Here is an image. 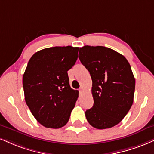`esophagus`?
I'll use <instances>...</instances> for the list:
<instances>
[{"mask_svg": "<svg viewBox=\"0 0 154 154\" xmlns=\"http://www.w3.org/2000/svg\"><path fill=\"white\" fill-rule=\"evenodd\" d=\"M79 92H80V93H81V92H82V91H83V89H82V88H80V89H79Z\"/></svg>", "mask_w": 154, "mask_h": 154, "instance_id": "obj_1", "label": "esophagus"}]
</instances>
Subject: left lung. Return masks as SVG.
<instances>
[{
    "label": "left lung",
    "mask_w": 154,
    "mask_h": 154,
    "mask_svg": "<svg viewBox=\"0 0 154 154\" xmlns=\"http://www.w3.org/2000/svg\"><path fill=\"white\" fill-rule=\"evenodd\" d=\"M79 59L92 81L94 105L85 112L88 123L97 129L115 126L133 103L136 81L130 64L122 54L102 46L79 48Z\"/></svg>",
    "instance_id": "1"
}]
</instances>
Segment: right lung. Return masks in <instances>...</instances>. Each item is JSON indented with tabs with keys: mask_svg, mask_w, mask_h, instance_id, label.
<instances>
[{
	"mask_svg": "<svg viewBox=\"0 0 154 154\" xmlns=\"http://www.w3.org/2000/svg\"><path fill=\"white\" fill-rule=\"evenodd\" d=\"M79 47H54L31 57L23 76L25 100L37 121L46 128L67 123L78 98L71 88L67 71L75 65Z\"/></svg>",
	"mask_w": 154,
	"mask_h": 154,
	"instance_id": "right-lung-1",
	"label": "right lung"
}]
</instances>
